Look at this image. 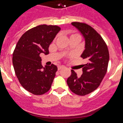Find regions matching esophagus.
Wrapping results in <instances>:
<instances>
[{"instance_id": "1", "label": "esophagus", "mask_w": 123, "mask_h": 123, "mask_svg": "<svg viewBox=\"0 0 123 123\" xmlns=\"http://www.w3.org/2000/svg\"><path fill=\"white\" fill-rule=\"evenodd\" d=\"M63 68H64V67H63V66H58V70H60V69H63Z\"/></svg>"}]
</instances>
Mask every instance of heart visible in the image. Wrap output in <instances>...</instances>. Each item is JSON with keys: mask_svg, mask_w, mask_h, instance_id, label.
<instances>
[{"mask_svg": "<svg viewBox=\"0 0 123 123\" xmlns=\"http://www.w3.org/2000/svg\"><path fill=\"white\" fill-rule=\"evenodd\" d=\"M72 36H79L80 37V36L79 35V34H72V35L71 36V37Z\"/></svg>", "mask_w": 123, "mask_h": 123, "instance_id": "obj_1", "label": "heart"}]
</instances>
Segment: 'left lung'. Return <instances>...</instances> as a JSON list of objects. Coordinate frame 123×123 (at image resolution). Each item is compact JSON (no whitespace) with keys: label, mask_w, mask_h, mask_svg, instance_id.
Instances as JSON below:
<instances>
[{"label":"left lung","mask_w":123,"mask_h":123,"mask_svg":"<svg viewBox=\"0 0 123 123\" xmlns=\"http://www.w3.org/2000/svg\"><path fill=\"white\" fill-rule=\"evenodd\" d=\"M71 25L85 39V50L81 56L87 63L82 65L81 76L78 77L72 69L67 82L73 93L83 96L95 91L100 84L108 68L109 52L103 38L91 26L79 22H73Z\"/></svg>","instance_id":"8db88e82"}]
</instances>
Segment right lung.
<instances>
[{"label":"right lung","instance_id":"1","mask_svg":"<svg viewBox=\"0 0 123 123\" xmlns=\"http://www.w3.org/2000/svg\"><path fill=\"white\" fill-rule=\"evenodd\" d=\"M61 28L56 25H41L29 29L20 37L13 53L15 72L21 85L34 95L50 90L57 71L56 65L43 67L40 54H48L51 42Z\"/></svg>","mask_w":123,"mask_h":123}]
</instances>
